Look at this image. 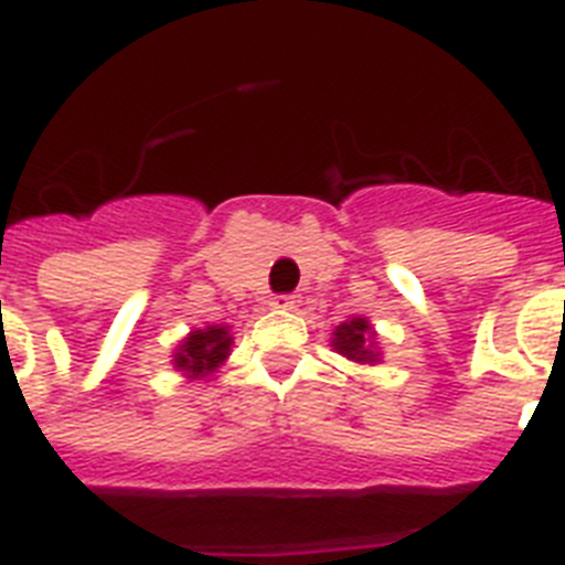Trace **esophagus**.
<instances>
[{"instance_id":"1","label":"esophagus","mask_w":565,"mask_h":565,"mask_svg":"<svg viewBox=\"0 0 565 565\" xmlns=\"http://www.w3.org/2000/svg\"><path fill=\"white\" fill-rule=\"evenodd\" d=\"M269 307H273V310H292V307H296V298H292V296H276L273 301H269Z\"/></svg>"}]
</instances>
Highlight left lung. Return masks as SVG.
<instances>
[{
	"instance_id": "1",
	"label": "left lung",
	"mask_w": 565,
	"mask_h": 565,
	"mask_svg": "<svg viewBox=\"0 0 565 565\" xmlns=\"http://www.w3.org/2000/svg\"><path fill=\"white\" fill-rule=\"evenodd\" d=\"M332 350L338 355L350 358L355 364H381V347H377V332L366 318L361 316H352L347 318L343 323H338L335 332H332V341H330Z\"/></svg>"
}]
</instances>
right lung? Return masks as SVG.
I'll list each match as a JSON object with an SVG mask.
<instances>
[{"instance_id": "right-lung-1", "label": "right lung", "mask_w": 565, "mask_h": 565, "mask_svg": "<svg viewBox=\"0 0 565 565\" xmlns=\"http://www.w3.org/2000/svg\"><path fill=\"white\" fill-rule=\"evenodd\" d=\"M233 352V330L224 323H207L175 343L173 370L181 372L188 381H204L224 366Z\"/></svg>"}]
</instances>
